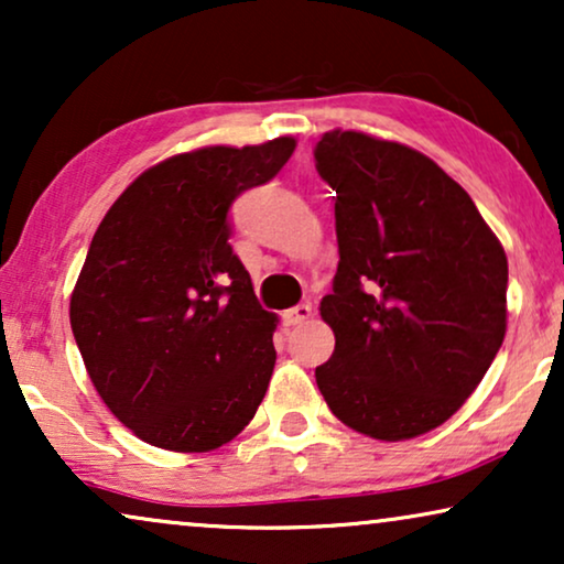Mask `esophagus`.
I'll list each match as a JSON object with an SVG mask.
<instances>
[{
	"mask_svg": "<svg viewBox=\"0 0 564 564\" xmlns=\"http://www.w3.org/2000/svg\"><path fill=\"white\" fill-rule=\"evenodd\" d=\"M311 315H313V307L307 303H300L295 307H290V311H284L282 321H284V326H297V323H305Z\"/></svg>",
	"mask_w": 564,
	"mask_h": 564,
	"instance_id": "1",
	"label": "esophagus"
}]
</instances>
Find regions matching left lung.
<instances>
[{
    "label": "left lung",
    "instance_id": "1",
    "mask_svg": "<svg viewBox=\"0 0 564 564\" xmlns=\"http://www.w3.org/2000/svg\"><path fill=\"white\" fill-rule=\"evenodd\" d=\"M315 169L336 189L338 269L321 318L336 336L315 367L330 413L403 442L473 395L506 336L508 259L473 197L423 153L330 130Z\"/></svg>",
    "mask_w": 564,
    "mask_h": 564
}]
</instances>
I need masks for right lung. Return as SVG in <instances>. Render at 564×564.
Listing matches in <instances>:
<instances>
[{"label":"right lung","instance_id":"right-lung-1","mask_svg":"<svg viewBox=\"0 0 564 564\" xmlns=\"http://www.w3.org/2000/svg\"><path fill=\"white\" fill-rule=\"evenodd\" d=\"M292 151L282 135L180 153L145 169L99 223L68 315L99 398L145 444L218 449L264 400L276 315L230 249L228 210Z\"/></svg>","mask_w":564,"mask_h":564}]
</instances>
